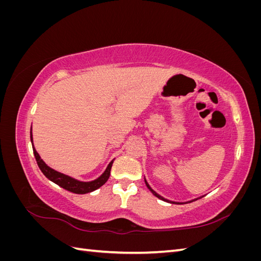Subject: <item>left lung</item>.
<instances>
[{"mask_svg":"<svg viewBox=\"0 0 261 261\" xmlns=\"http://www.w3.org/2000/svg\"><path fill=\"white\" fill-rule=\"evenodd\" d=\"M145 183H146V186L149 188V191L150 192H151L155 197H158V198H159V199H161V200H164V201H167V202H170V203H179V204H183V203H188V202H192V201H194V200H196V199H199V198H201V197H203V196H201V197H199V198H196V199H193V200H191V201H185V202H178V201H172V200H169V199H165L164 198V197H162L161 195H159V194H158V193H155L154 191H153V189L151 188V187H150V185L148 184V181L146 180V177H145Z\"/></svg>","mask_w":261,"mask_h":261,"instance_id":"1","label":"left lung"}]
</instances>
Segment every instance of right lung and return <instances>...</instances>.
I'll return each instance as SVG.
<instances>
[{"instance_id": "1", "label": "right lung", "mask_w": 261, "mask_h": 261, "mask_svg": "<svg viewBox=\"0 0 261 261\" xmlns=\"http://www.w3.org/2000/svg\"><path fill=\"white\" fill-rule=\"evenodd\" d=\"M30 140H31V145H33V150H34V154L36 158V161L38 163L39 169L41 170V172L44 174V176L46 178H49L53 183H55L57 185L61 186L62 188L66 189L68 192H72L74 194H87V193H91L93 191H96L99 187H101L103 185L106 181L108 180V178L110 177V173H111V168L114 159L109 163V165L107 167V169L105 170V172L93 180H89V181H83V180H78L72 176L63 174V173L55 171L54 169L50 168L48 164H46L42 159L41 156L39 155V153L37 152V150L34 146V139H33V130L30 128Z\"/></svg>"}]
</instances>
